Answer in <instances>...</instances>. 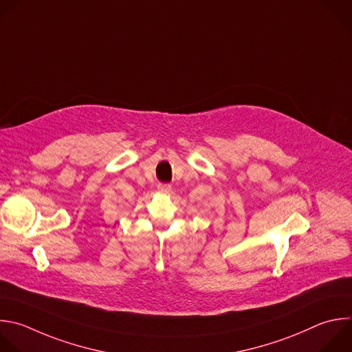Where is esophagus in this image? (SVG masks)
Segmentation results:
<instances>
[{"mask_svg": "<svg viewBox=\"0 0 352 352\" xmlns=\"http://www.w3.org/2000/svg\"><path fill=\"white\" fill-rule=\"evenodd\" d=\"M157 190L160 193H168L171 190V185H168V184H159L157 185Z\"/></svg>", "mask_w": 352, "mask_h": 352, "instance_id": "esophagus-1", "label": "esophagus"}]
</instances>
